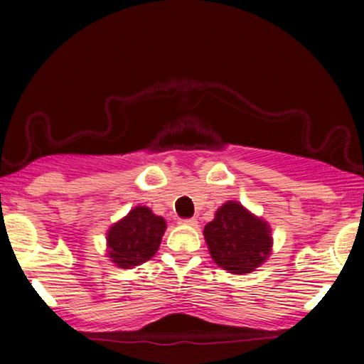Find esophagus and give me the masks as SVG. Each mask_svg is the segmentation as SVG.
Here are the masks:
<instances>
[{
    "label": "esophagus",
    "instance_id": "1",
    "mask_svg": "<svg viewBox=\"0 0 364 364\" xmlns=\"http://www.w3.org/2000/svg\"><path fill=\"white\" fill-rule=\"evenodd\" d=\"M178 223H181V225L196 227L197 225V220H196V218H181V220H178Z\"/></svg>",
    "mask_w": 364,
    "mask_h": 364
}]
</instances>
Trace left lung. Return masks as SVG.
Returning <instances> with one entry per match:
<instances>
[{
	"label": "left lung",
	"mask_w": 364,
	"mask_h": 364,
	"mask_svg": "<svg viewBox=\"0 0 364 364\" xmlns=\"http://www.w3.org/2000/svg\"><path fill=\"white\" fill-rule=\"evenodd\" d=\"M212 260L233 275L250 273L272 252L270 225L238 202H225L203 228Z\"/></svg>",
	"instance_id": "8db88e82"
}]
</instances>
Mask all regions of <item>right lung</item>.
I'll use <instances>...</instances> for the list:
<instances>
[{"label": "right lung", "instance_id": "add662e5", "mask_svg": "<svg viewBox=\"0 0 364 364\" xmlns=\"http://www.w3.org/2000/svg\"><path fill=\"white\" fill-rule=\"evenodd\" d=\"M166 220L149 207L137 205L107 232V257L119 268H134L151 260L166 232Z\"/></svg>", "mask_w": 364, "mask_h": 364}]
</instances>
